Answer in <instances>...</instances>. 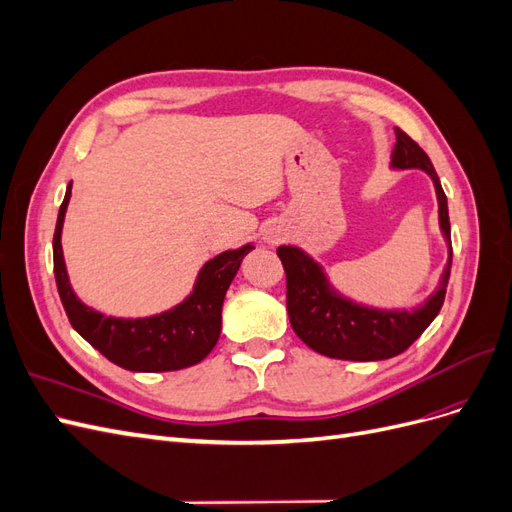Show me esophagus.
Here are the masks:
<instances>
[{
	"mask_svg": "<svg viewBox=\"0 0 512 512\" xmlns=\"http://www.w3.org/2000/svg\"><path fill=\"white\" fill-rule=\"evenodd\" d=\"M267 241H269V243H277V241H280V235H277V232L271 230L269 235H267Z\"/></svg>",
	"mask_w": 512,
	"mask_h": 512,
	"instance_id": "obj_1",
	"label": "esophagus"
}]
</instances>
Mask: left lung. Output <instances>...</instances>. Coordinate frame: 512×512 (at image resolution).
Returning <instances> with one entry per match:
<instances>
[{
	"mask_svg": "<svg viewBox=\"0 0 512 512\" xmlns=\"http://www.w3.org/2000/svg\"><path fill=\"white\" fill-rule=\"evenodd\" d=\"M393 168H421L433 179L440 207V228L448 241V262L436 292L414 309H374L342 297L327 280L322 267L299 247H277L286 271V309L294 333L303 342L331 359L382 361L408 350L438 316L451 277L453 247L451 222L442 183L427 153L412 138L395 128Z\"/></svg>",
	"mask_w": 512,
	"mask_h": 512,
	"instance_id": "1",
	"label": "left lung"
}]
</instances>
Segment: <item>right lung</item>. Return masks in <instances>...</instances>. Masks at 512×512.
Returning <instances> with one entry per match:
<instances>
[{
    "mask_svg": "<svg viewBox=\"0 0 512 512\" xmlns=\"http://www.w3.org/2000/svg\"><path fill=\"white\" fill-rule=\"evenodd\" d=\"M70 192L72 183L57 215L53 267L59 299L74 331L108 361L130 371L158 374V371H175L203 361L220 339L226 290L237 275L243 256L254 250V245L247 243L239 250H228L209 260L200 269L190 297L164 314L134 320L104 316L76 299L68 280L64 252H61V226H64Z\"/></svg>",
    "mask_w": 512,
    "mask_h": 512,
    "instance_id": "1",
    "label": "right lung"
}]
</instances>
